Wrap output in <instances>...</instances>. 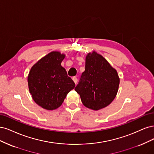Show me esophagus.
<instances>
[{
  "instance_id": "1",
  "label": "esophagus",
  "mask_w": 154,
  "mask_h": 154,
  "mask_svg": "<svg viewBox=\"0 0 154 154\" xmlns=\"http://www.w3.org/2000/svg\"><path fill=\"white\" fill-rule=\"evenodd\" d=\"M72 79H73V82H75V84H76L77 83V81H78V80H77V78L75 76V77H73V78H72Z\"/></svg>"
}]
</instances>
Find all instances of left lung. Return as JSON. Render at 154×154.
Masks as SVG:
<instances>
[{
    "mask_svg": "<svg viewBox=\"0 0 154 154\" xmlns=\"http://www.w3.org/2000/svg\"><path fill=\"white\" fill-rule=\"evenodd\" d=\"M120 79L106 59L95 52L86 57L85 70L75 90L80 95L84 106L93 110L106 107L117 94Z\"/></svg>",
    "mask_w": 154,
    "mask_h": 154,
    "instance_id": "1",
    "label": "left lung"
}]
</instances>
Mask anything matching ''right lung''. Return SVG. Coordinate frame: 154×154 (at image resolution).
<instances>
[{
    "label": "right lung",
    "instance_id": "obj_1",
    "mask_svg": "<svg viewBox=\"0 0 154 154\" xmlns=\"http://www.w3.org/2000/svg\"><path fill=\"white\" fill-rule=\"evenodd\" d=\"M65 55L52 52L31 68L27 81L34 101L47 110L58 108L75 84L61 62Z\"/></svg>",
    "mask_w": 154,
    "mask_h": 154
}]
</instances>
